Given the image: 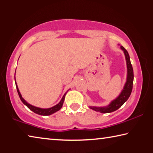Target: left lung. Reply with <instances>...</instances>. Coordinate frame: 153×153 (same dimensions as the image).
<instances>
[{"label":"left lung","mask_w":153,"mask_h":153,"mask_svg":"<svg viewBox=\"0 0 153 153\" xmlns=\"http://www.w3.org/2000/svg\"><path fill=\"white\" fill-rule=\"evenodd\" d=\"M121 50L123 51V53L125 54L126 59L127 62V67H128V77H127V82L125 84V86L123 88V90L119 97L113 100L111 102V104L106 107H90V108L92 110L96 111H99L102 113H111L113 111L117 110L119 108H120L122 106L124 102L128 99L129 96L131 94V92L132 91L133 88V82H134V71L132 65H131L130 59H129V54L125 48L122 46H120Z\"/></svg>","instance_id":"8db88e82"}]
</instances>
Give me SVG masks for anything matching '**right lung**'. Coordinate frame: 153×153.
<instances>
[{"mask_svg": "<svg viewBox=\"0 0 153 153\" xmlns=\"http://www.w3.org/2000/svg\"><path fill=\"white\" fill-rule=\"evenodd\" d=\"M16 84V88H17V92H18V94L19 96V98L21 100H22V102L24 103V105H25L27 107V108H29L31 111H32L33 112H34L35 113H37L38 115H51V114H53L54 113L56 112V111H58L59 110H60L62 106H63V103L64 102V100H65V95L62 98V99L61 100V101L59 102V104L56 105L55 106H54V107H51V108H38V107H33V106L31 105L30 104H28V103L25 101V100L24 99V98H22V95H21L20 92L19 91V89H18V87L17 86V84Z\"/></svg>", "mask_w": 153, "mask_h": 153, "instance_id": "add662e5", "label": "right lung"}]
</instances>
